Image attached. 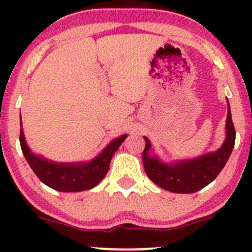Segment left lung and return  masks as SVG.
I'll return each mask as SVG.
<instances>
[{
  "mask_svg": "<svg viewBox=\"0 0 252 252\" xmlns=\"http://www.w3.org/2000/svg\"><path fill=\"white\" fill-rule=\"evenodd\" d=\"M228 103V102H227ZM146 140L142 158L144 172L161 189L174 193H194L204 189L218 176L226 164L236 141V130L231 118L230 105L226 117V140L216 153L200 156L189 161H180L174 166H167L148 155L150 143Z\"/></svg>",
  "mask_w": 252,
  "mask_h": 252,
  "instance_id": "8db88e82",
  "label": "left lung"
}]
</instances>
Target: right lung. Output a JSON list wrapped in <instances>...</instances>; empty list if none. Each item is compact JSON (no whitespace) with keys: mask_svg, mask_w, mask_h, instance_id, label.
I'll return each instance as SVG.
<instances>
[{"mask_svg":"<svg viewBox=\"0 0 252 252\" xmlns=\"http://www.w3.org/2000/svg\"><path fill=\"white\" fill-rule=\"evenodd\" d=\"M126 138L121 136L89 163H54L35 156L26 143L24 131L20 130V144L26 160L37 178L51 189L60 192H80L90 189L103 180L109 170L110 161L118 147Z\"/></svg>","mask_w":252,"mask_h":252,"instance_id":"add662e5","label":"right lung"}]
</instances>
